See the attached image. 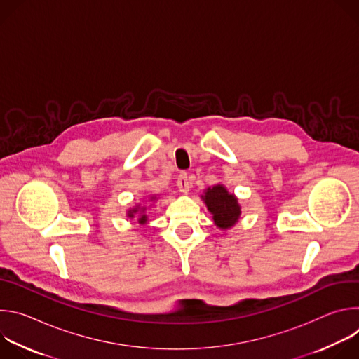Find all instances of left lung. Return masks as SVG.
Listing matches in <instances>:
<instances>
[{"mask_svg": "<svg viewBox=\"0 0 359 359\" xmlns=\"http://www.w3.org/2000/svg\"><path fill=\"white\" fill-rule=\"evenodd\" d=\"M136 212H137V210H132V212L129 213V216H133L132 213H136ZM139 223H140V224H144V223H146V216H144V215L139 219Z\"/></svg>", "mask_w": 359, "mask_h": 359, "instance_id": "obj_1", "label": "left lung"}]
</instances>
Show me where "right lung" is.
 <instances>
[{"label": "right lung", "mask_w": 359, "mask_h": 359, "mask_svg": "<svg viewBox=\"0 0 359 359\" xmlns=\"http://www.w3.org/2000/svg\"><path fill=\"white\" fill-rule=\"evenodd\" d=\"M204 201L208 204V209L215 215L213 217L219 227L227 229L237 222L240 215L237 200L233 194H229L223 186L209 187L204 196Z\"/></svg>", "instance_id": "right-lung-1"}]
</instances>
